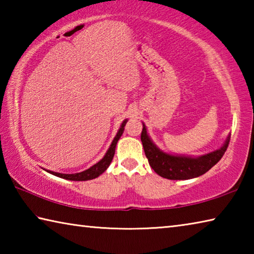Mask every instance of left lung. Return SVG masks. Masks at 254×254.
Listing matches in <instances>:
<instances>
[{"instance_id":"obj_1","label":"left lung","mask_w":254,"mask_h":254,"mask_svg":"<svg viewBox=\"0 0 254 254\" xmlns=\"http://www.w3.org/2000/svg\"><path fill=\"white\" fill-rule=\"evenodd\" d=\"M231 136L229 135L223 147L216 151L205 154L198 158L171 156L159 150L147 134V128L143 126L141 132V141L149 165L156 173L163 178L171 180H185L196 178L204 175L213 166L221 160L223 154L229 147Z\"/></svg>"}]
</instances>
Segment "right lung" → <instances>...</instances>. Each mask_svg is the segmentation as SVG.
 <instances>
[{
	"label": "right lung",
	"instance_id": "1",
	"mask_svg": "<svg viewBox=\"0 0 254 254\" xmlns=\"http://www.w3.org/2000/svg\"><path fill=\"white\" fill-rule=\"evenodd\" d=\"M127 122V120H124L121 127H120V130L118 132V134L115 135L114 140L112 141L111 147L109 148L107 152L105 153L104 158H103L102 160L98 161L96 165L92 166L91 168L87 170L81 171V173H77V174H59V173H55V171H48V173L57 176V177L67 179V180H75V182H85V180H91V179L98 177V176L102 175L107 168H109L110 163L112 162V159H113V157H114L115 147H117L118 141L122 135V133L124 131V127H126Z\"/></svg>",
	"mask_w": 254,
	"mask_h": 254
}]
</instances>
